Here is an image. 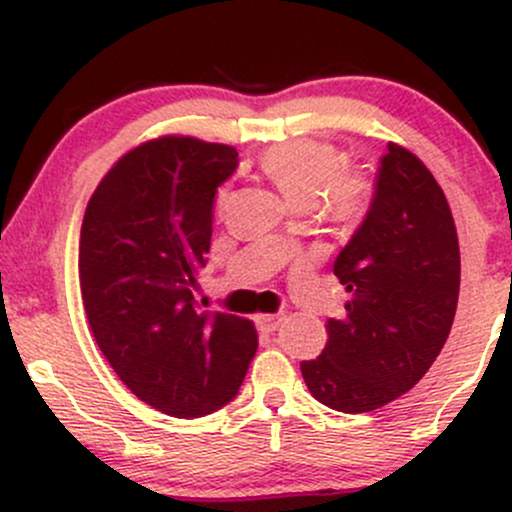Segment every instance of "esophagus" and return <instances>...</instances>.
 Returning a JSON list of instances; mask_svg holds the SVG:
<instances>
[{
    "label": "esophagus",
    "instance_id": "34e87169",
    "mask_svg": "<svg viewBox=\"0 0 512 512\" xmlns=\"http://www.w3.org/2000/svg\"><path fill=\"white\" fill-rule=\"evenodd\" d=\"M281 322H284V315H257V327H260L262 332L279 330Z\"/></svg>",
    "mask_w": 512,
    "mask_h": 512
}]
</instances>
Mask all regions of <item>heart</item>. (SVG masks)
I'll return each mask as SVG.
<instances>
[{"label":"heart","mask_w":512,"mask_h":512,"mask_svg":"<svg viewBox=\"0 0 512 512\" xmlns=\"http://www.w3.org/2000/svg\"><path fill=\"white\" fill-rule=\"evenodd\" d=\"M260 168L296 209L317 207L332 221H358L373 202V180L361 168L344 166L334 144L317 139H291L262 151ZM231 197L226 185L216 192V209Z\"/></svg>","instance_id":"b5f03b06"}]
</instances>
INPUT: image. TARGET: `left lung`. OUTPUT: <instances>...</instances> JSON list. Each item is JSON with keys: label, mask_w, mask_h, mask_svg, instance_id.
Wrapping results in <instances>:
<instances>
[{"label": "left lung", "mask_w": 512, "mask_h": 512, "mask_svg": "<svg viewBox=\"0 0 512 512\" xmlns=\"http://www.w3.org/2000/svg\"><path fill=\"white\" fill-rule=\"evenodd\" d=\"M349 293L322 354L301 363L310 395L344 414L385 407L419 383L448 339L460 245L443 190L419 156L387 144L375 197L334 260Z\"/></svg>", "instance_id": "obj_1"}]
</instances>
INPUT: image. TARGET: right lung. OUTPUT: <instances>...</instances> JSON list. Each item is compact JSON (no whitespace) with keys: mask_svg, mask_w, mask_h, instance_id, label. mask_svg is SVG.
Masks as SVG:
<instances>
[{"mask_svg":"<svg viewBox=\"0 0 512 512\" xmlns=\"http://www.w3.org/2000/svg\"><path fill=\"white\" fill-rule=\"evenodd\" d=\"M236 166L228 144L149 139L105 173L81 223L79 284L93 337L134 395L178 419L231 402L257 351L250 320L209 313L192 296L216 187Z\"/></svg>","mask_w":512,"mask_h":512,"instance_id":"right-lung-1","label":"right lung"}]
</instances>
